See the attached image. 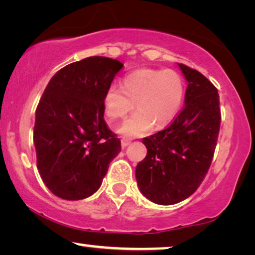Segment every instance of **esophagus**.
Wrapping results in <instances>:
<instances>
[{
    "label": "esophagus",
    "mask_w": 255,
    "mask_h": 255,
    "mask_svg": "<svg viewBox=\"0 0 255 255\" xmlns=\"http://www.w3.org/2000/svg\"><path fill=\"white\" fill-rule=\"evenodd\" d=\"M121 142H122V147L125 148V147H127V146H128V145L131 144V139L123 137V138L121 139Z\"/></svg>",
    "instance_id": "esophagus-1"
}]
</instances>
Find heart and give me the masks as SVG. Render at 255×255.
<instances>
[{"label": "heart", "mask_w": 255, "mask_h": 255, "mask_svg": "<svg viewBox=\"0 0 255 255\" xmlns=\"http://www.w3.org/2000/svg\"><path fill=\"white\" fill-rule=\"evenodd\" d=\"M184 96V83L173 69H138L125 76L123 86L111 83L103 94L104 113L111 120L123 118L138 108L117 131L125 135H142L153 124L162 128L179 113Z\"/></svg>", "instance_id": "heart-1"}]
</instances>
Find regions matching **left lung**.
<instances>
[{"label": "left lung", "mask_w": 255, "mask_h": 255, "mask_svg": "<svg viewBox=\"0 0 255 255\" xmlns=\"http://www.w3.org/2000/svg\"><path fill=\"white\" fill-rule=\"evenodd\" d=\"M179 67L188 82L183 109L165 130L142 139L147 154L135 168L142 195L161 205L179 203L200 187L221 128L217 88L196 69Z\"/></svg>", "instance_id": "obj_1"}]
</instances>
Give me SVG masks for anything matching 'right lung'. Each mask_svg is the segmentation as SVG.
<instances>
[{
	"instance_id": "add662e5",
	"label": "right lung",
	"mask_w": 255,
	"mask_h": 255,
	"mask_svg": "<svg viewBox=\"0 0 255 255\" xmlns=\"http://www.w3.org/2000/svg\"><path fill=\"white\" fill-rule=\"evenodd\" d=\"M123 64L89 57L52 76L36 110L37 168L55 196L89 197L102 184L121 140L104 121L103 94Z\"/></svg>"
}]
</instances>
